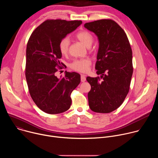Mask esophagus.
Segmentation results:
<instances>
[{
	"label": "esophagus",
	"mask_w": 158,
	"mask_h": 158,
	"mask_svg": "<svg viewBox=\"0 0 158 158\" xmlns=\"http://www.w3.org/2000/svg\"><path fill=\"white\" fill-rule=\"evenodd\" d=\"M81 82H85V80H86V79H85V76L84 75L82 74V75H81Z\"/></svg>",
	"instance_id": "esophagus-1"
}]
</instances>
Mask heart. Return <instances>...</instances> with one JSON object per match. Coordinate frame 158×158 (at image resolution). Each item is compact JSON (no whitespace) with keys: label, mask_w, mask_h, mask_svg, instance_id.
<instances>
[{"label":"heart","mask_w":158,"mask_h":158,"mask_svg":"<svg viewBox=\"0 0 158 158\" xmlns=\"http://www.w3.org/2000/svg\"><path fill=\"white\" fill-rule=\"evenodd\" d=\"M76 38L81 42L84 46L89 48L91 46L93 42V36L89 32L87 31H82L77 33L76 35ZM69 39L68 38H64L60 40L59 45V49L60 52L62 55H65L69 51ZM91 65V61L87 59H82L74 60L71 64V69L81 73H85L88 71L89 66Z\"/></svg>","instance_id":"1"}]
</instances>
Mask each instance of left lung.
I'll use <instances>...</instances> for the list:
<instances>
[{
  "label": "left lung",
  "mask_w": 158,
  "mask_h": 158,
  "mask_svg": "<svg viewBox=\"0 0 158 158\" xmlns=\"http://www.w3.org/2000/svg\"><path fill=\"white\" fill-rule=\"evenodd\" d=\"M84 27L99 40L95 69L101 79L86 78L91 86L89 106L94 112L109 113L123 104L128 94L133 73L131 48L125 32L114 20H95Z\"/></svg>",
  "instance_id": "obj_1"
}]
</instances>
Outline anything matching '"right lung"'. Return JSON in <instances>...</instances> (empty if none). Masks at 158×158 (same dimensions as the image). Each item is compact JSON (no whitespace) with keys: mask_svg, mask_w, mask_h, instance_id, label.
Segmentation results:
<instances>
[{"mask_svg":"<svg viewBox=\"0 0 158 158\" xmlns=\"http://www.w3.org/2000/svg\"><path fill=\"white\" fill-rule=\"evenodd\" d=\"M82 24L81 20H47L32 33L27 45L26 77L30 95L42 111L56 114L68 110L70 97L81 82L75 72H65L64 77L56 76L63 63L59 49L60 40Z\"/></svg>","mask_w":158,"mask_h":158,"instance_id":"right-lung-1","label":"right lung"}]
</instances>
